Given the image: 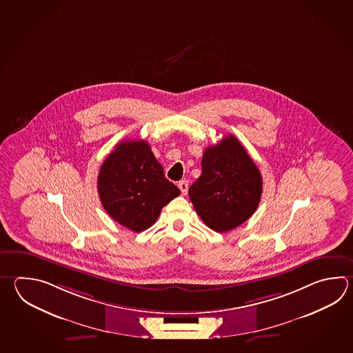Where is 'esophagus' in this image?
I'll use <instances>...</instances> for the list:
<instances>
[{
	"mask_svg": "<svg viewBox=\"0 0 353 353\" xmlns=\"http://www.w3.org/2000/svg\"><path fill=\"white\" fill-rule=\"evenodd\" d=\"M179 188H180L181 192H182V194H188V181H186V180L180 181V182H179Z\"/></svg>",
	"mask_w": 353,
	"mask_h": 353,
	"instance_id": "esophagus-1",
	"label": "esophagus"
}]
</instances>
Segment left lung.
<instances>
[{
    "mask_svg": "<svg viewBox=\"0 0 353 353\" xmlns=\"http://www.w3.org/2000/svg\"><path fill=\"white\" fill-rule=\"evenodd\" d=\"M201 176L188 188L197 215L211 230L226 232L255 212L263 192L259 168L235 136L208 147Z\"/></svg>",
    "mask_w": 353,
    "mask_h": 353,
    "instance_id": "8db88e82",
    "label": "left lung"
}]
</instances>
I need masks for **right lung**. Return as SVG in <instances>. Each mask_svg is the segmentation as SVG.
<instances>
[{
    "label": "right lung",
    "instance_id": "obj_1",
    "mask_svg": "<svg viewBox=\"0 0 353 353\" xmlns=\"http://www.w3.org/2000/svg\"><path fill=\"white\" fill-rule=\"evenodd\" d=\"M98 192L110 217L141 232L156 223L162 208L177 197L180 190L165 179L150 144L123 141L101 165Z\"/></svg>",
    "mask_w": 353,
    "mask_h": 353
}]
</instances>
